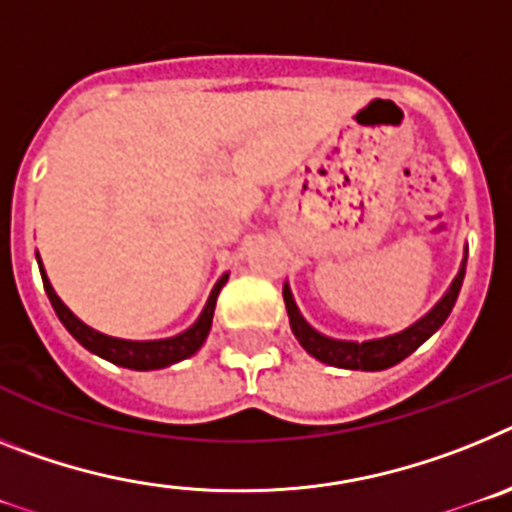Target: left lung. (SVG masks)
Segmentation results:
<instances>
[{
	"mask_svg": "<svg viewBox=\"0 0 512 512\" xmlns=\"http://www.w3.org/2000/svg\"><path fill=\"white\" fill-rule=\"evenodd\" d=\"M466 250H469V247H466ZM466 250L459 273H456V278L451 281L448 291L438 299V304H435L425 317H420L415 324H410L407 330L389 337H376V340L355 342L322 335V332L314 330V327L306 322L304 314H301L299 306H296V301H293L291 286L283 283V301H286L288 322H291L293 335H296L299 345L311 355V358H317V361L327 363V366L350 368V371H384V368L397 366V363L404 361L407 355L415 353L430 335H435V332L441 330L443 322H446L448 314H451L453 304L459 299L461 283H464Z\"/></svg>",
	"mask_w": 512,
	"mask_h": 512,
	"instance_id": "left-lung-1",
	"label": "left lung"
}]
</instances>
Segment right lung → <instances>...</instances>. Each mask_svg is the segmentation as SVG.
<instances>
[{"instance_id": "1", "label": "right lung", "mask_w": 512, "mask_h": 512, "mask_svg": "<svg viewBox=\"0 0 512 512\" xmlns=\"http://www.w3.org/2000/svg\"><path fill=\"white\" fill-rule=\"evenodd\" d=\"M38 257V265H41V278L43 288H46L48 299H51L53 311L56 317L61 319L66 330L71 332V337L90 350V353L100 355L105 361L115 363V366L131 368V371H157V368H167L172 363H180L185 358H190L193 353L201 350V345L206 342L208 332H211L213 322V309H216V299H219V291L224 288V283L229 281V273H224L213 286L211 296H208L206 306H203L201 317L190 324L188 330L180 332L175 337H162V340H123V337H110L105 332L92 330L90 324H84L82 319L59 299V293L53 291L51 281H48L46 268H43L41 255L35 252Z\"/></svg>"}]
</instances>
